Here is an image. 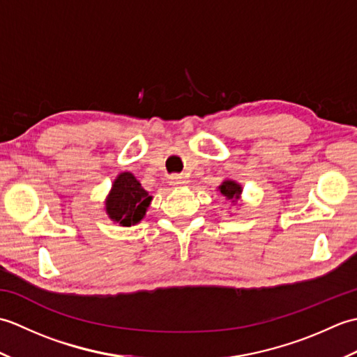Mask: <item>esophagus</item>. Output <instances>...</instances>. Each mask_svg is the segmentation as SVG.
<instances>
[{
    "label": "esophagus",
    "mask_w": 357,
    "mask_h": 357,
    "mask_svg": "<svg viewBox=\"0 0 357 357\" xmlns=\"http://www.w3.org/2000/svg\"><path fill=\"white\" fill-rule=\"evenodd\" d=\"M188 184V179L185 176H172L170 178V185L174 188H183Z\"/></svg>",
    "instance_id": "obj_1"
}]
</instances>
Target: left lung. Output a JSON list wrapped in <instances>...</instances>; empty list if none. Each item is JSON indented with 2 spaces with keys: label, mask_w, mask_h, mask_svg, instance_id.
Listing matches in <instances>:
<instances>
[{
  "label": "left lung",
  "mask_w": 357,
  "mask_h": 357,
  "mask_svg": "<svg viewBox=\"0 0 357 357\" xmlns=\"http://www.w3.org/2000/svg\"><path fill=\"white\" fill-rule=\"evenodd\" d=\"M218 192H221L224 198L227 201H230L234 206V204H238V201H241L242 185L234 179H224L221 185L218 187Z\"/></svg>",
  "instance_id": "8db88e82"
}]
</instances>
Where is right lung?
<instances>
[{
	"mask_svg": "<svg viewBox=\"0 0 357 357\" xmlns=\"http://www.w3.org/2000/svg\"><path fill=\"white\" fill-rule=\"evenodd\" d=\"M153 196L141 185L130 172L119 173L112 184L105 198V213L110 221L121 227H132L139 224L147 213Z\"/></svg>",
	"mask_w": 357,
	"mask_h": 357,
	"instance_id": "right-lung-1",
	"label": "right lung"
}]
</instances>
